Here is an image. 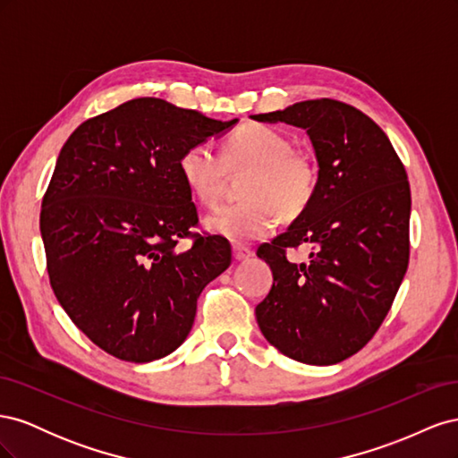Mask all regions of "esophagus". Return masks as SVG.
I'll return each instance as SVG.
<instances>
[{"mask_svg":"<svg viewBox=\"0 0 458 458\" xmlns=\"http://www.w3.org/2000/svg\"><path fill=\"white\" fill-rule=\"evenodd\" d=\"M250 256H254V252L250 250V248L241 246V244L233 246V258L237 259V261H244V259H248V258H250Z\"/></svg>","mask_w":458,"mask_h":458,"instance_id":"esophagus-1","label":"esophagus"}]
</instances>
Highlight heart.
<instances>
[{
    "label": "heart",
    "mask_w": 458,
    "mask_h": 458,
    "mask_svg": "<svg viewBox=\"0 0 458 458\" xmlns=\"http://www.w3.org/2000/svg\"><path fill=\"white\" fill-rule=\"evenodd\" d=\"M189 192L202 206H214L229 174L248 172L241 185L244 200L206 216L208 231L233 242L271 234L276 212L294 219L308 210L318 187L315 160L294 148L290 137L266 123H244L227 135L221 155L206 143L187 147L177 162Z\"/></svg>",
    "instance_id": "b5f03b06"
}]
</instances>
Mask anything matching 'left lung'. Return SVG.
<instances>
[{
	"label": "left lung",
	"instance_id": "1",
	"mask_svg": "<svg viewBox=\"0 0 458 458\" xmlns=\"http://www.w3.org/2000/svg\"><path fill=\"white\" fill-rule=\"evenodd\" d=\"M252 118L303 128L318 162L308 210L258 248L273 271L256 308L259 330L294 361L340 363L377 335L409 266L405 165L378 123L342 101H301ZM301 243L310 259L290 262L285 250Z\"/></svg>",
	"mask_w": 458,
	"mask_h": 458
}]
</instances>
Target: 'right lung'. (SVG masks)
<instances>
[{"mask_svg":"<svg viewBox=\"0 0 458 458\" xmlns=\"http://www.w3.org/2000/svg\"><path fill=\"white\" fill-rule=\"evenodd\" d=\"M234 123L141 97L80 123L61 148L39 214L49 283L72 323L122 361L179 348L204 286L231 266L227 239L192 233L177 162ZM182 238L193 239L187 251Z\"/></svg>","mask_w":458,"mask_h":458,"instance_id":"1","label":"right lung"}]
</instances>
